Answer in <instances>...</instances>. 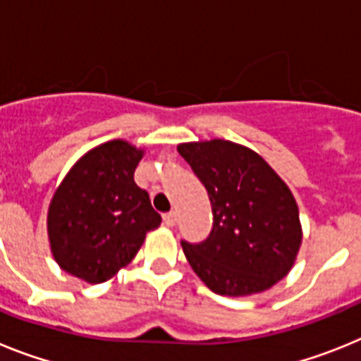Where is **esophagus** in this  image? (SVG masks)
Here are the masks:
<instances>
[{
  "label": "esophagus",
  "instance_id": "34e87169",
  "mask_svg": "<svg viewBox=\"0 0 361 361\" xmlns=\"http://www.w3.org/2000/svg\"><path fill=\"white\" fill-rule=\"evenodd\" d=\"M164 224L168 226V228H173L175 224H177V213L175 212H170V213H164Z\"/></svg>",
  "mask_w": 361,
  "mask_h": 361
}]
</instances>
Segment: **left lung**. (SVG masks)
<instances>
[{
    "mask_svg": "<svg viewBox=\"0 0 361 361\" xmlns=\"http://www.w3.org/2000/svg\"><path fill=\"white\" fill-rule=\"evenodd\" d=\"M208 191L213 228L206 240H180L188 262L216 295L245 296L288 275L302 242L298 208L258 153L224 139L178 145Z\"/></svg>",
    "mask_w": 361,
    "mask_h": 361,
    "instance_id": "8db88e82",
    "label": "left lung"
}]
</instances>
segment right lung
<instances>
[{
    "label": "right lung",
    "mask_w": 361,
    "mask_h": 361,
    "mask_svg": "<svg viewBox=\"0 0 361 361\" xmlns=\"http://www.w3.org/2000/svg\"><path fill=\"white\" fill-rule=\"evenodd\" d=\"M142 149L110 141L75 162L49 208V238L56 262L88 283L106 282L128 266L159 228L161 215L133 180Z\"/></svg>",
    "instance_id": "right-lung-1"
}]
</instances>
